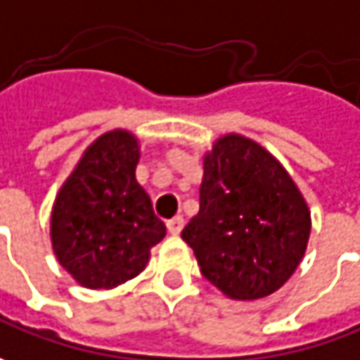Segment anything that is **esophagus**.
Returning <instances> with one entry per match:
<instances>
[{
    "instance_id": "obj_1",
    "label": "esophagus",
    "mask_w": 360,
    "mask_h": 360,
    "mask_svg": "<svg viewBox=\"0 0 360 360\" xmlns=\"http://www.w3.org/2000/svg\"><path fill=\"white\" fill-rule=\"evenodd\" d=\"M183 225H185V221H183V217H173L171 221H167V229L171 235H179L181 229H183Z\"/></svg>"
}]
</instances>
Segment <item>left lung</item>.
Listing matches in <instances>:
<instances>
[{
  "label": "left lung",
  "instance_id": "obj_1",
  "mask_svg": "<svg viewBox=\"0 0 360 360\" xmlns=\"http://www.w3.org/2000/svg\"><path fill=\"white\" fill-rule=\"evenodd\" d=\"M311 213L291 175L259 143L223 135L203 159L199 213L181 237L231 299L281 289L303 259Z\"/></svg>",
  "mask_w": 360,
  "mask_h": 360
}]
</instances>
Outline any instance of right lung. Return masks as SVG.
<instances>
[{
	"label": "right lung",
	"instance_id": "right-lung-1",
	"mask_svg": "<svg viewBox=\"0 0 360 360\" xmlns=\"http://www.w3.org/2000/svg\"><path fill=\"white\" fill-rule=\"evenodd\" d=\"M139 143L115 129L94 141L57 193L51 245L59 265L87 289H113L141 273L165 237L135 179Z\"/></svg>",
	"mask_w": 360,
	"mask_h": 360
}]
</instances>
